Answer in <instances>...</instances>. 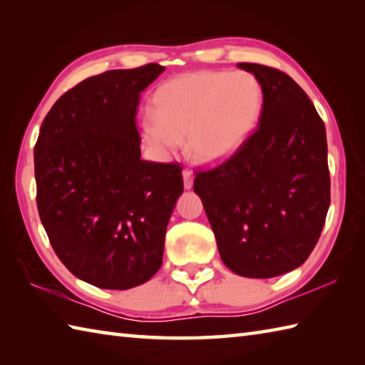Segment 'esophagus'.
<instances>
[{"label": "esophagus", "instance_id": "1", "mask_svg": "<svg viewBox=\"0 0 365 365\" xmlns=\"http://www.w3.org/2000/svg\"><path fill=\"white\" fill-rule=\"evenodd\" d=\"M192 182H195V177H192L190 170H183V187H185V190H191Z\"/></svg>", "mask_w": 365, "mask_h": 365}]
</instances>
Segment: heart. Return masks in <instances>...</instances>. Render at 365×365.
I'll return each instance as SVG.
<instances>
[{
  "instance_id": "obj_1",
  "label": "heart",
  "mask_w": 365,
  "mask_h": 365,
  "mask_svg": "<svg viewBox=\"0 0 365 365\" xmlns=\"http://www.w3.org/2000/svg\"><path fill=\"white\" fill-rule=\"evenodd\" d=\"M263 113L262 84L247 72H195L163 83L153 114L141 120L143 139L168 157L187 138L200 163L227 160L257 130Z\"/></svg>"
}]
</instances>
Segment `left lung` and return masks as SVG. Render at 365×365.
Masks as SVG:
<instances>
[{"mask_svg": "<svg viewBox=\"0 0 365 365\" xmlns=\"http://www.w3.org/2000/svg\"><path fill=\"white\" fill-rule=\"evenodd\" d=\"M237 66L262 84L259 128L221 166L199 173L192 188L224 265L268 279L301 267L320 238L331 202L327 130L289 75Z\"/></svg>", "mask_w": 365, "mask_h": 365, "instance_id": "1", "label": "left lung"}]
</instances>
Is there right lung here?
<instances>
[{"instance_id": "1", "label": "right lung", "mask_w": 365, "mask_h": 365, "mask_svg": "<svg viewBox=\"0 0 365 365\" xmlns=\"http://www.w3.org/2000/svg\"><path fill=\"white\" fill-rule=\"evenodd\" d=\"M158 64L108 71L61 96L34 147L37 210L54 252L81 281L127 290L157 273L183 192L182 168L141 160L135 118Z\"/></svg>"}]
</instances>
